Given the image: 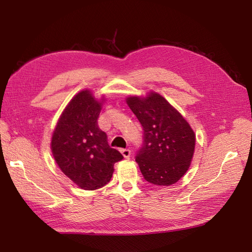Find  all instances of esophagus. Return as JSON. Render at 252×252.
Returning a JSON list of instances; mask_svg holds the SVG:
<instances>
[{
	"mask_svg": "<svg viewBox=\"0 0 252 252\" xmlns=\"http://www.w3.org/2000/svg\"><path fill=\"white\" fill-rule=\"evenodd\" d=\"M120 153L122 154V156L126 159H129L131 156V151L130 149H120Z\"/></svg>",
	"mask_w": 252,
	"mask_h": 252,
	"instance_id": "34e87169",
	"label": "esophagus"
}]
</instances>
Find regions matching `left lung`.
<instances>
[{"instance_id":"8db88e82","label":"left lung","mask_w":252,"mask_h":252,"mask_svg":"<svg viewBox=\"0 0 252 252\" xmlns=\"http://www.w3.org/2000/svg\"><path fill=\"white\" fill-rule=\"evenodd\" d=\"M126 101L144 130L143 147L135 158L144 179L157 186L176 183L189 170L195 152L196 136L189 122L153 91Z\"/></svg>"}]
</instances>
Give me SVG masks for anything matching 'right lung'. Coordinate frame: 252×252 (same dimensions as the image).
<instances>
[{
	"label": "right lung",
	"mask_w": 252,
	"mask_h": 252,
	"mask_svg": "<svg viewBox=\"0 0 252 252\" xmlns=\"http://www.w3.org/2000/svg\"><path fill=\"white\" fill-rule=\"evenodd\" d=\"M105 100L90 90L79 92L63 109L53 132L51 149L58 167L85 190L97 189L110 181L114 164L123 159L111 148L97 119Z\"/></svg>",
	"instance_id": "add662e5"
}]
</instances>
